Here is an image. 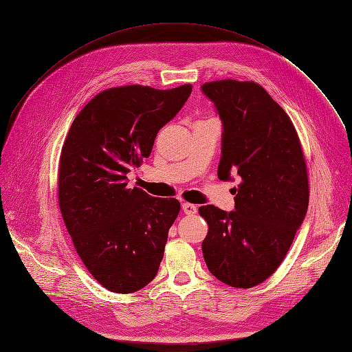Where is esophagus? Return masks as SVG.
Listing matches in <instances>:
<instances>
[{
  "label": "esophagus",
  "instance_id": "1",
  "mask_svg": "<svg viewBox=\"0 0 352 352\" xmlns=\"http://www.w3.org/2000/svg\"><path fill=\"white\" fill-rule=\"evenodd\" d=\"M182 210H184V212L188 214V216H194V214L197 212V206H194L191 203H182Z\"/></svg>",
  "mask_w": 352,
  "mask_h": 352
}]
</instances>
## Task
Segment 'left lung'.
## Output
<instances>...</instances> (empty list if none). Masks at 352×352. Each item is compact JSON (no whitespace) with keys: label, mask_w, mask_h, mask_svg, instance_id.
Masks as SVG:
<instances>
[{"label":"left lung","mask_w":352,"mask_h":352,"mask_svg":"<svg viewBox=\"0 0 352 352\" xmlns=\"http://www.w3.org/2000/svg\"><path fill=\"white\" fill-rule=\"evenodd\" d=\"M201 90L223 124L217 175L240 177L234 211L198 208L208 224L203 256L220 282L249 289L279 267L307 216V162L292 120L261 85L226 79Z\"/></svg>","instance_id":"obj_1"}]
</instances>
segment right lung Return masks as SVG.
Here are the masks:
<instances>
[{"mask_svg":"<svg viewBox=\"0 0 352 352\" xmlns=\"http://www.w3.org/2000/svg\"><path fill=\"white\" fill-rule=\"evenodd\" d=\"M191 90V85L106 89L74 118L65 140L60 211L86 269L111 292H136L158 273L179 201L128 188L126 174L149 157L158 131Z\"/></svg>","mask_w":352,"mask_h":352,"instance_id":"1","label":"right lung"}]
</instances>
